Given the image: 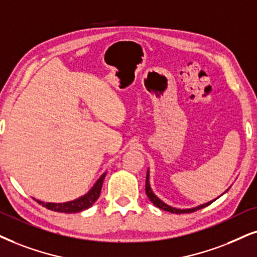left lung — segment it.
<instances>
[{"instance_id":"obj_1","label":"left lung","mask_w":257,"mask_h":257,"mask_svg":"<svg viewBox=\"0 0 257 257\" xmlns=\"http://www.w3.org/2000/svg\"><path fill=\"white\" fill-rule=\"evenodd\" d=\"M226 191H228V190H226ZM226 191H225V192H226ZM225 192H224V193H225ZM146 193H147L149 200H151L155 206H158L159 209L168 211V212H172V213H190V212H194V211L200 210V209H203V207L210 205V204L212 203L213 200H216L217 198H218V197H217L216 199L207 201V203L200 204V205L194 206V207H187V209H179V207H173V206L168 205V204L165 203V201H162L160 198L157 196V194L153 192V190H152V187H151V181H149V168L147 170V177H146ZM223 194H220V196H223Z\"/></svg>"}]
</instances>
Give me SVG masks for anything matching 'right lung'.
I'll return each instance as SVG.
<instances>
[{
	"instance_id": "1",
	"label": "right lung",
	"mask_w": 257,
	"mask_h": 257,
	"mask_svg": "<svg viewBox=\"0 0 257 257\" xmlns=\"http://www.w3.org/2000/svg\"><path fill=\"white\" fill-rule=\"evenodd\" d=\"M105 175H106V172H104V173L100 175L99 179L97 180L95 185L90 188L89 192L85 193L82 197L77 198V199L74 200L65 201V203H45V201H41L38 199L35 200H37L40 205L46 207V209L57 211V212H64V213L80 212V211L89 209V207L92 205L97 199H98Z\"/></svg>"
}]
</instances>
